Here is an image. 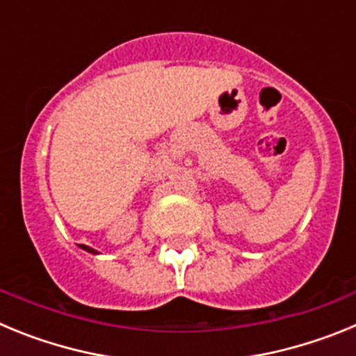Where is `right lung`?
Returning a JSON list of instances; mask_svg holds the SVG:
<instances>
[{
    "mask_svg": "<svg viewBox=\"0 0 356 356\" xmlns=\"http://www.w3.org/2000/svg\"><path fill=\"white\" fill-rule=\"evenodd\" d=\"M80 248H81V250H83V251H89V253L97 254V251L92 250V248H90V246H85V244H80Z\"/></svg>",
    "mask_w": 356,
    "mask_h": 356,
    "instance_id": "add662e5",
    "label": "right lung"
}]
</instances>
